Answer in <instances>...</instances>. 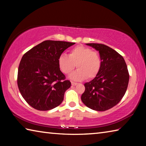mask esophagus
<instances>
[{"label":"esophagus","instance_id":"obj_1","mask_svg":"<svg viewBox=\"0 0 146 146\" xmlns=\"http://www.w3.org/2000/svg\"><path fill=\"white\" fill-rule=\"evenodd\" d=\"M77 84H78V83L74 82H71V85H72V86H76V85H77Z\"/></svg>","mask_w":146,"mask_h":146}]
</instances>
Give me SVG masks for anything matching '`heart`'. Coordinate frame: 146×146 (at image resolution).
I'll return each instance as SVG.
<instances>
[{"mask_svg":"<svg viewBox=\"0 0 146 146\" xmlns=\"http://www.w3.org/2000/svg\"><path fill=\"white\" fill-rule=\"evenodd\" d=\"M58 66L64 73L69 74L76 67L78 68L70 75L73 80H83L95 78L100 71L101 59L98 53L84 46H76L71 49L69 55L62 54L58 59Z\"/></svg>","mask_w":146,"mask_h":146,"instance_id":"obj_1","label":"heart"}]
</instances>
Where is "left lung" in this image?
<instances>
[{
    "label": "left lung",
    "instance_id": "left-lung-1",
    "mask_svg": "<svg viewBox=\"0 0 146 146\" xmlns=\"http://www.w3.org/2000/svg\"><path fill=\"white\" fill-rule=\"evenodd\" d=\"M86 45L99 52L101 67L97 75L84 84L81 100L91 110L104 111L117 105L124 96L129 79L127 67L123 56L109 46L96 43Z\"/></svg>",
    "mask_w": 146,
    "mask_h": 146
}]
</instances>
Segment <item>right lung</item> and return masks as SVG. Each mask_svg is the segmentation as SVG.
Listing matches in <instances>:
<instances>
[{
    "label": "right lung",
    "instance_id": "add662e5",
    "mask_svg": "<svg viewBox=\"0 0 146 146\" xmlns=\"http://www.w3.org/2000/svg\"><path fill=\"white\" fill-rule=\"evenodd\" d=\"M75 43L45 40L23 55L20 62L17 84L22 96L32 108L48 111L62 102L66 91L71 87L65 80L58 59Z\"/></svg>",
    "mask_w": 146,
    "mask_h": 146
}]
</instances>
